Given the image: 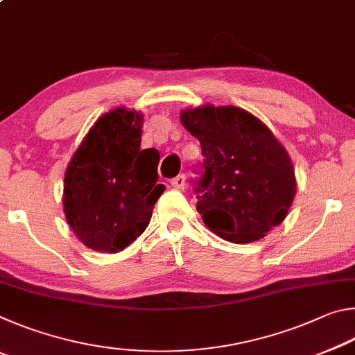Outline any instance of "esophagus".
<instances>
[{"label":"esophagus","instance_id":"1","mask_svg":"<svg viewBox=\"0 0 355 355\" xmlns=\"http://www.w3.org/2000/svg\"><path fill=\"white\" fill-rule=\"evenodd\" d=\"M171 184L173 186V188H177V189H183L184 186H186V177H184V173H180V175H177L175 178H172V180H171Z\"/></svg>","mask_w":355,"mask_h":355}]
</instances>
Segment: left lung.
Instances as JSON below:
<instances>
[{"label": "left lung", "mask_w": 355, "mask_h": 355, "mask_svg": "<svg viewBox=\"0 0 355 355\" xmlns=\"http://www.w3.org/2000/svg\"><path fill=\"white\" fill-rule=\"evenodd\" d=\"M202 146L197 211L209 230L236 244L282 224L296 194L285 147L266 125L236 106L207 105L180 114Z\"/></svg>", "instance_id": "1"}]
</instances>
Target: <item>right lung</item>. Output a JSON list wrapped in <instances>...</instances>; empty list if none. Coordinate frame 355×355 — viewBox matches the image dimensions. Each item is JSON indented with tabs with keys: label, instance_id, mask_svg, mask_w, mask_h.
I'll return each mask as SVG.
<instances>
[{
	"label": "right lung",
	"instance_id": "add662e5",
	"mask_svg": "<svg viewBox=\"0 0 355 355\" xmlns=\"http://www.w3.org/2000/svg\"><path fill=\"white\" fill-rule=\"evenodd\" d=\"M144 117L117 107L101 116L71 156L64 180V213L89 249L116 254L146 230L156 200L158 159L141 150Z\"/></svg>",
	"mask_w": 355,
	"mask_h": 355
}]
</instances>
